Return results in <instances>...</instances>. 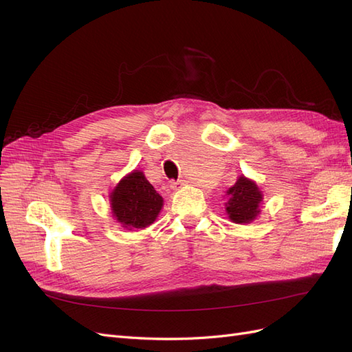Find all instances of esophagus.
<instances>
[{"label": "esophagus", "instance_id": "obj_1", "mask_svg": "<svg viewBox=\"0 0 352 352\" xmlns=\"http://www.w3.org/2000/svg\"><path fill=\"white\" fill-rule=\"evenodd\" d=\"M185 182H184V180H173V182L172 184H170V186H172V189H177V188H180V186H182Z\"/></svg>", "mask_w": 352, "mask_h": 352}]
</instances>
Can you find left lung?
<instances>
[{
	"label": "left lung",
	"instance_id": "obj_1",
	"mask_svg": "<svg viewBox=\"0 0 352 352\" xmlns=\"http://www.w3.org/2000/svg\"><path fill=\"white\" fill-rule=\"evenodd\" d=\"M229 201L226 211L229 219L239 225L252 221L260 212V202L263 199L258 186L247 177H239L236 184L228 190Z\"/></svg>",
	"mask_w": 352,
	"mask_h": 352
}]
</instances>
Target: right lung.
Here are the masks:
<instances>
[{
    "label": "right lung",
    "instance_id": "obj_1",
    "mask_svg": "<svg viewBox=\"0 0 352 352\" xmlns=\"http://www.w3.org/2000/svg\"><path fill=\"white\" fill-rule=\"evenodd\" d=\"M110 198L116 220L129 230L150 226L163 207V198L138 170L120 180Z\"/></svg>",
    "mask_w": 352,
    "mask_h": 352
}]
</instances>
